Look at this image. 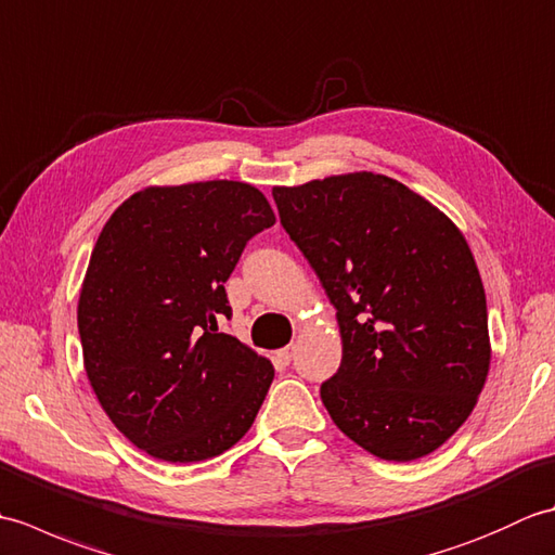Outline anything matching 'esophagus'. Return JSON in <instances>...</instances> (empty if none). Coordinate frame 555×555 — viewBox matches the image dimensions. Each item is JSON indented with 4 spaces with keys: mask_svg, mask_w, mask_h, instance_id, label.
<instances>
[{
    "mask_svg": "<svg viewBox=\"0 0 555 555\" xmlns=\"http://www.w3.org/2000/svg\"><path fill=\"white\" fill-rule=\"evenodd\" d=\"M293 350H296V346H286V348L276 350V362H281V364H291V360H293Z\"/></svg>",
    "mask_w": 555,
    "mask_h": 555,
    "instance_id": "obj_1",
    "label": "esophagus"
}]
</instances>
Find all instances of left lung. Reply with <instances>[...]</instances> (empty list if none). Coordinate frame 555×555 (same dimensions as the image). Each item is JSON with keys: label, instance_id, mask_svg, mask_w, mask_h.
I'll return each instance as SVG.
<instances>
[{"label": "left lung", "instance_id": "obj_1", "mask_svg": "<svg viewBox=\"0 0 555 555\" xmlns=\"http://www.w3.org/2000/svg\"><path fill=\"white\" fill-rule=\"evenodd\" d=\"M271 195L336 308L344 358L320 388L328 415L382 460L429 455L469 417L491 362L487 296L463 233L372 171Z\"/></svg>", "mask_w": 555, "mask_h": 555}]
</instances>
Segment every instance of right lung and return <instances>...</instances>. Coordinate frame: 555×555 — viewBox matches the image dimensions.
<instances>
[{"instance_id": "add662e5", "label": "right lung", "mask_w": 555, "mask_h": 555, "mask_svg": "<svg viewBox=\"0 0 555 555\" xmlns=\"http://www.w3.org/2000/svg\"><path fill=\"white\" fill-rule=\"evenodd\" d=\"M274 221L257 188L205 181L145 188L104 223L78 334L92 391L140 451L197 463L253 427L274 367L219 320L243 247Z\"/></svg>"}]
</instances>
